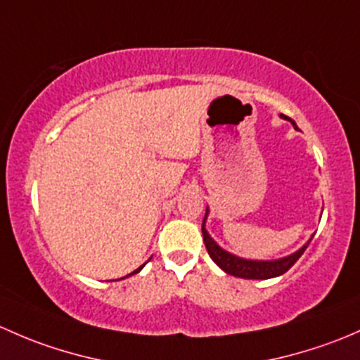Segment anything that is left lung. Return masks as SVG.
<instances>
[{
	"label": "left lung",
	"mask_w": 360,
	"mask_h": 360,
	"mask_svg": "<svg viewBox=\"0 0 360 360\" xmlns=\"http://www.w3.org/2000/svg\"><path fill=\"white\" fill-rule=\"evenodd\" d=\"M281 116H283L284 120H288L284 114H281ZM291 123L295 124V121H291ZM205 221H206V217H205ZM205 221H202V239H205V246L207 250V255L211 257V260L217 263V265L220 266L221 270H225L227 274H231V276H236V277H243V279H270V277L283 276L284 272H288V270L298 262V258L302 257L303 251L307 250V246H309L310 240H312L310 239L302 250H298L296 253L290 255V257L281 258V260H274V262L244 260V258H239L236 257V255H231L227 253V251L221 250V248L218 246L210 236H207L205 229Z\"/></svg>",
	"instance_id": "obj_1"
}]
</instances>
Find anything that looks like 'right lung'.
<instances>
[{"instance_id":"obj_1","label":"right lung","mask_w":360,"mask_h":360,"mask_svg":"<svg viewBox=\"0 0 360 360\" xmlns=\"http://www.w3.org/2000/svg\"><path fill=\"white\" fill-rule=\"evenodd\" d=\"M142 266H143V265H142ZM142 266H140V269H136V270H135V272H133V274H136V272H140V270H142ZM129 276H131V274H129Z\"/></svg>"}]
</instances>
